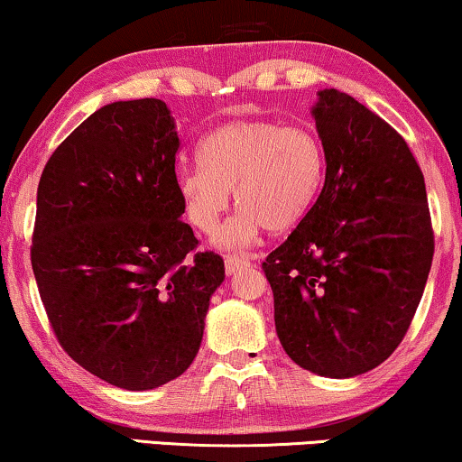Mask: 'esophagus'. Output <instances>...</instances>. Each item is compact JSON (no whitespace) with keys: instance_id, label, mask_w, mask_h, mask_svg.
Listing matches in <instances>:
<instances>
[{"instance_id":"34e87169","label":"esophagus","mask_w":462,"mask_h":462,"mask_svg":"<svg viewBox=\"0 0 462 462\" xmlns=\"http://www.w3.org/2000/svg\"><path fill=\"white\" fill-rule=\"evenodd\" d=\"M250 264L252 263L248 261V258H244V256H236V254L225 256V269H226V273H229V275H236L237 271L250 267Z\"/></svg>"}]
</instances>
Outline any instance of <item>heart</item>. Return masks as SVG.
Segmentation results:
<instances>
[{"label": "heart", "mask_w": 462, "mask_h": 462, "mask_svg": "<svg viewBox=\"0 0 462 462\" xmlns=\"http://www.w3.org/2000/svg\"><path fill=\"white\" fill-rule=\"evenodd\" d=\"M199 163L176 172L182 208L195 229L214 233L236 191L237 217L217 236L220 248L254 244L264 229L282 233L307 217L326 172L313 132L275 122H231L199 143Z\"/></svg>", "instance_id": "1"}]
</instances>
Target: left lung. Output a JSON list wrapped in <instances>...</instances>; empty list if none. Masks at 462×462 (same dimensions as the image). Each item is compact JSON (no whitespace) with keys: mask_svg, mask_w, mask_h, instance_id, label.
Returning a JSON list of instances; mask_svg holds the SVG:
<instances>
[{"mask_svg":"<svg viewBox=\"0 0 462 462\" xmlns=\"http://www.w3.org/2000/svg\"><path fill=\"white\" fill-rule=\"evenodd\" d=\"M311 116L324 185L263 269L288 357L351 378L406 337L431 271V217L419 163L384 119L334 88L318 92Z\"/></svg>","mask_w":462,"mask_h":462,"instance_id":"obj_1","label":"left lung"}]
</instances>
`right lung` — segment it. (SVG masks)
I'll return each instance as SVG.
<instances>
[{
	"instance_id": "1",
	"label": "right lung",
	"mask_w": 462,
	"mask_h": 462,
	"mask_svg": "<svg viewBox=\"0 0 462 462\" xmlns=\"http://www.w3.org/2000/svg\"><path fill=\"white\" fill-rule=\"evenodd\" d=\"M176 122L160 98L81 122L37 187L31 264L62 349L94 376L149 391L198 356L225 263L180 217Z\"/></svg>"
}]
</instances>
